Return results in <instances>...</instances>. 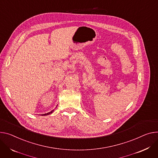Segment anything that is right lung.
Listing matches in <instances>:
<instances>
[{
  "label": "right lung",
  "mask_w": 158,
  "mask_h": 158,
  "mask_svg": "<svg viewBox=\"0 0 158 158\" xmlns=\"http://www.w3.org/2000/svg\"><path fill=\"white\" fill-rule=\"evenodd\" d=\"M53 111H54V110H52L51 111H50V112H48V113H45V114H41V115H42V116H46V115H48V114H50L52 113L53 112Z\"/></svg>",
  "instance_id": "1"
}]
</instances>
